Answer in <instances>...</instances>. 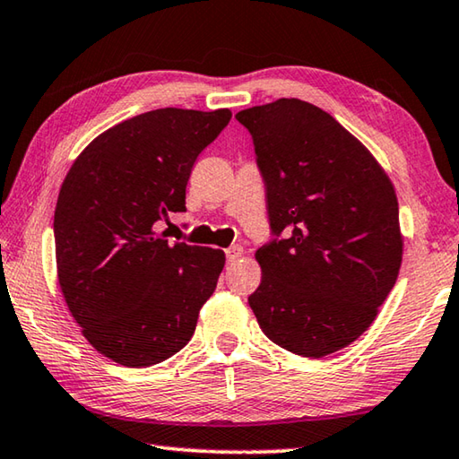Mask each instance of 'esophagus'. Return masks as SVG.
<instances>
[{"instance_id": "34e87169", "label": "esophagus", "mask_w": 459, "mask_h": 459, "mask_svg": "<svg viewBox=\"0 0 459 459\" xmlns=\"http://www.w3.org/2000/svg\"><path fill=\"white\" fill-rule=\"evenodd\" d=\"M242 254H244L242 246H231V247H228V250H225V255H228L230 264H234L238 258H242Z\"/></svg>"}]
</instances>
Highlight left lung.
<instances>
[{"instance_id": "1", "label": "left lung", "mask_w": 459, "mask_h": 459, "mask_svg": "<svg viewBox=\"0 0 459 459\" xmlns=\"http://www.w3.org/2000/svg\"><path fill=\"white\" fill-rule=\"evenodd\" d=\"M266 183L274 239L255 252L247 299L278 347L320 359L379 315L403 260L395 187L363 143L315 104L280 99L239 110Z\"/></svg>"}]
</instances>
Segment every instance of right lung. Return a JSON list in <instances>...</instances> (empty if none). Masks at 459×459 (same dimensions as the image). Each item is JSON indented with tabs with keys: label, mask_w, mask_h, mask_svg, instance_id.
<instances>
[{
	"label": "right lung",
	"mask_w": 459,
	"mask_h": 459,
	"mask_svg": "<svg viewBox=\"0 0 459 459\" xmlns=\"http://www.w3.org/2000/svg\"><path fill=\"white\" fill-rule=\"evenodd\" d=\"M231 110L157 108L100 133L64 177L54 212L56 268L70 315L123 367H151L189 342L225 254L169 244L155 223L185 212L199 152Z\"/></svg>",
	"instance_id": "add662e5"
}]
</instances>
